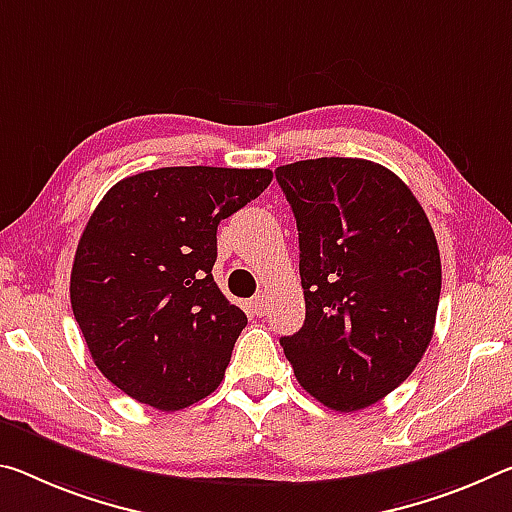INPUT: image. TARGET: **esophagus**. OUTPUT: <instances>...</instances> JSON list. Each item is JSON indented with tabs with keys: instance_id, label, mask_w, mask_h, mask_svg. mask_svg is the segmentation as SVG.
<instances>
[{
	"instance_id": "obj_1",
	"label": "esophagus",
	"mask_w": 512,
	"mask_h": 512,
	"mask_svg": "<svg viewBox=\"0 0 512 512\" xmlns=\"http://www.w3.org/2000/svg\"><path fill=\"white\" fill-rule=\"evenodd\" d=\"M266 307H269V296L266 294H257L253 300H250V310H253V314L257 316H264Z\"/></svg>"
}]
</instances>
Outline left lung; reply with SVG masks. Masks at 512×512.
<instances>
[{"label": "left lung", "instance_id": "8db88e82", "mask_svg": "<svg viewBox=\"0 0 512 512\" xmlns=\"http://www.w3.org/2000/svg\"><path fill=\"white\" fill-rule=\"evenodd\" d=\"M296 216L305 323L282 337L298 383L339 412L399 387L431 344L442 289L426 212L399 175L367 159L275 168Z\"/></svg>", "mask_w": 512, "mask_h": 512}]
</instances>
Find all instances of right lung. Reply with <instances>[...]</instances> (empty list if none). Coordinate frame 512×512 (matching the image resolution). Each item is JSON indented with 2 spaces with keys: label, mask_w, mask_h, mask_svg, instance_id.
<instances>
[{
  "label": "right lung",
  "mask_w": 512,
  "mask_h": 512,
  "mask_svg": "<svg viewBox=\"0 0 512 512\" xmlns=\"http://www.w3.org/2000/svg\"><path fill=\"white\" fill-rule=\"evenodd\" d=\"M266 168L170 166L111 186L81 234L72 314L95 367L173 412L221 385L246 314L214 282L216 230L271 184Z\"/></svg>",
  "instance_id": "obj_1"
}]
</instances>
